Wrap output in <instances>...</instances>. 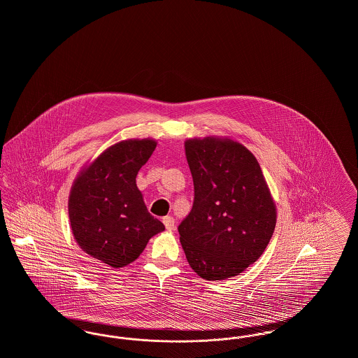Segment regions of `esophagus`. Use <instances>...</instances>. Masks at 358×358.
<instances>
[{
  "mask_svg": "<svg viewBox=\"0 0 358 358\" xmlns=\"http://www.w3.org/2000/svg\"><path fill=\"white\" fill-rule=\"evenodd\" d=\"M162 222L165 224V228H166L168 231H174L176 225H174V219H173L171 216H165V217L162 219Z\"/></svg>",
  "mask_w": 358,
  "mask_h": 358,
  "instance_id": "esophagus-1",
  "label": "esophagus"
}]
</instances>
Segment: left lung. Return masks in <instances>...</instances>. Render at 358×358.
Listing matches in <instances>:
<instances>
[{"label": "left lung", "mask_w": 358, "mask_h": 358, "mask_svg": "<svg viewBox=\"0 0 358 358\" xmlns=\"http://www.w3.org/2000/svg\"><path fill=\"white\" fill-rule=\"evenodd\" d=\"M185 154L194 200L178 232L187 262L206 280L236 276L264 252L276 224L260 165L228 138L187 139Z\"/></svg>", "instance_id": "obj_1"}]
</instances>
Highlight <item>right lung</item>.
<instances>
[{"instance_id": "add662e5", "label": "right lung", "mask_w": 358, "mask_h": 358, "mask_svg": "<svg viewBox=\"0 0 358 358\" xmlns=\"http://www.w3.org/2000/svg\"><path fill=\"white\" fill-rule=\"evenodd\" d=\"M154 139H127L106 149L71 187L69 222L79 247L120 268L134 262L148 241L165 229L136 187L139 169L153 154Z\"/></svg>"}]
</instances>
